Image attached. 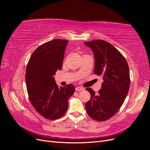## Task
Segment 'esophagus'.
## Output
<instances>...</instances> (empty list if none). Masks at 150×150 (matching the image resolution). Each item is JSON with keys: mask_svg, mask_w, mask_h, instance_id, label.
I'll use <instances>...</instances> for the list:
<instances>
[{"mask_svg": "<svg viewBox=\"0 0 150 150\" xmlns=\"http://www.w3.org/2000/svg\"><path fill=\"white\" fill-rule=\"evenodd\" d=\"M84 89L82 87H77L76 88V91H83Z\"/></svg>", "mask_w": 150, "mask_h": 150, "instance_id": "1", "label": "esophagus"}]
</instances>
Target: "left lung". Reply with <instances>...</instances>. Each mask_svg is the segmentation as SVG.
<instances>
[{
  "instance_id": "8db88e82",
  "label": "left lung",
  "mask_w": 150,
  "mask_h": 150,
  "mask_svg": "<svg viewBox=\"0 0 150 150\" xmlns=\"http://www.w3.org/2000/svg\"><path fill=\"white\" fill-rule=\"evenodd\" d=\"M94 52V72L104 80L98 94L86 88L91 99L86 103V112L92 119L104 121L114 116L121 107L130 84L129 69L125 57L112 44L103 40L86 42Z\"/></svg>"
}]
</instances>
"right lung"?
I'll return each mask as SVG.
<instances>
[{
  "instance_id": "right-lung-1",
  "label": "right lung",
  "mask_w": 150,
  "mask_h": 150,
  "mask_svg": "<svg viewBox=\"0 0 150 150\" xmlns=\"http://www.w3.org/2000/svg\"><path fill=\"white\" fill-rule=\"evenodd\" d=\"M68 40L54 39L40 45L29 59L25 72L27 90L31 104L44 117L60 118L68 108L74 94L73 84L59 88L53 76L61 70Z\"/></svg>"
}]
</instances>
